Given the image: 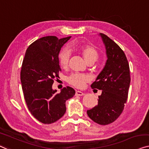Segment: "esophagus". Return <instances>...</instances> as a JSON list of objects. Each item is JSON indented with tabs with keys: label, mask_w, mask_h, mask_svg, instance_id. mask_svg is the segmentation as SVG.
Segmentation results:
<instances>
[{
	"label": "esophagus",
	"mask_w": 149,
	"mask_h": 149,
	"mask_svg": "<svg viewBox=\"0 0 149 149\" xmlns=\"http://www.w3.org/2000/svg\"><path fill=\"white\" fill-rule=\"evenodd\" d=\"M84 93L81 92H79V91H76V92H75V96H84Z\"/></svg>",
	"instance_id": "1"
}]
</instances>
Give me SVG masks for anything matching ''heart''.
Here are the masks:
<instances>
[{
    "instance_id": "obj_1",
    "label": "heart",
    "mask_w": 149,
    "mask_h": 149,
    "mask_svg": "<svg viewBox=\"0 0 149 149\" xmlns=\"http://www.w3.org/2000/svg\"><path fill=\"white\" fill-rule=\"evenodd\" d=\"M75 47L81 53L86 63H94L98 58V52L96 48L91 45H76ZM70 59V51L68 48H64L60 51L58 55L59 64L62 69L68 68ZM67 81L70 85L77 88H81L86 84L90 81V77L86 74H74L69 76Z\"/></svg>"
}]
</instances>
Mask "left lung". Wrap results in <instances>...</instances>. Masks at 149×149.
I'll return each mask as SVG.
<instances>
[{"label": "left lung", "instance_id": "obj_1", "mask_svg": "<svg viewBox=\"0 0 149 149\" xmlns=\"http://www.w3.org/2000/svg\"><path fill=\"white\" fill-rule=\"evenodd\" d=\"M108 59L92 89L102 90L98 104L87 110L88 116L101 125L114 122L122 114L128 98L130 83L129 64L123 50L107 35L100 33Z\"/></svg>", "mask_w": 149, "mask_h": 149}]
</instances>
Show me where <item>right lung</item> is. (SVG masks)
<instances>
[{"label": "right lung", "instance_id": "obj_1", "mask_svg": "<svg viewBox=\"0 0 149 149\" xmlns=\"http://www.w3.org/2000/svg\"><path fill=\"white\" fill-rule=\"evenodd\" d=\"M70 38L43 37L26 51L21 70L24 99L31 114L41 123L52 124L60 119L65 113L66 100L75 95V90L69 86L60 93L52 89L61 71L59 52Z\"/></svg>", "mask_w": 149, "mask_h": 149}]
</instances>
